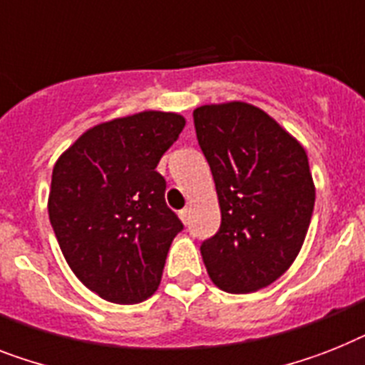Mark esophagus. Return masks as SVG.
Returning <instances> with one entry per match:
<instances>
[{
	"instance_id": "34e87169",
	"label": "esophagus",
	"mask_w": 365,
	"mask_h": 365,
	"mask_svg": "<svg viewBox=\"0 0 365 365\" xmlns=\"http://www.w3.org/2000/svg\"><path fill=\"white\" fill-rule=\"evenodd\" d=\"M179 216H180V220H182V224L185 225H188V218H190V210L188 209H182L179 212Z\"/></svg>"
}]
</instances>
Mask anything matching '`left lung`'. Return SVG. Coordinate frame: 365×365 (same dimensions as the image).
Here are the masks:
<instances>
[{
  "instance_id": "1",
  "label": "left lung",
  "mask_w": 365,
  "mask_h": 365,
  "mask_svg": "<svg viewBox=\"0 0 365 365\" xmlns=\"http://www.w3.org/2000/svg\"><path fill=\"white\" fill-rule=\"evenodd\" d=\"M222 224L201 244L210 279L227 293H254L293 264L302 248L315 186L308 155L263 110L246 102L194 110Z\"/></svg>"
}]
</instances>
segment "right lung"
<instances>
[{"label": "right lung", "instance_id": "obj_1", "mask_svg": "<svg viewBox=\"0 0 365 365\" xmlns=\"http://www.w3.org/2000/svg\"><path fill=\"white\" fill-rule=\"evenodd\" d=\"M185 123L165 111L102 123L53 165L48 215L59 248L81 284L108 302L155 293L171 240L185 227L156 171Z\"/></svg>", "mask_w": 365, "mask_h": 365}]
</instances>
